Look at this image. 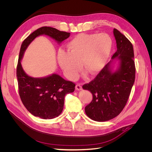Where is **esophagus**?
<instances>
[{
    "label": "esophagus",
    "mask_w": 152,
    "mask_h": 152,
    "mask_svg": "<svg viewBox=\"0 0 152 152\" xmlns=\"http://www.w3.org/2000/svg\"><path fill=\"white\" fill-rule=\"evenodd\" d=\"M75 89H76V90H77V91H80V90H82V86L80 85V84H77L76 85V86H75Z\"/></svg>",
    "instance_id": "34e87169"
}]
</instances>
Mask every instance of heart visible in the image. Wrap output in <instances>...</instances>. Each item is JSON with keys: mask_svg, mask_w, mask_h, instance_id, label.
<instances>
[{"mask_svg": "<svg viewBox=\"0 0 152 152\" xmlns=\"http://www.w3.org/2000/svg\"><path fill=\"white\" fill-rule=\"evenodd\" d=\"M112 48V40L107 34H80L68 43L66 52L59 50L58 62L70 80L78 77L81 65L86 72L96 75L105 65Z\"/></svg>", "mask_w": 152, "mask_h": 152, "instance_id": "1", "label": "heart"}]
</instances>
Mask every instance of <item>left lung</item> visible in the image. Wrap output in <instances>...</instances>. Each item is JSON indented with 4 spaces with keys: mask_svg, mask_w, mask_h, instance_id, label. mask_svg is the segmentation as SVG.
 Segmentation results:
<instances>
[{
    "mask_svg": "<svg viewBox=\"0 0 152 152\" xmlns=\"http://www.w3.org/2000/svg\"><path fill=\"white\" fill-rule=\"evenodd\" d=\"M117 51L95 79L82 88L89 91L93 100L85 108L92 120L104 122L118 115L125 107L135 80V65L132 45L125 35L113 29ZM118 63L115 70L113 64Z\"/></svg>",
    "mask_w": 152,
    "mask_h": 152,
    "instance_id": "1",
    "label": "left lung"
}]
</instances>
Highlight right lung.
I'll use <instances>...</instances> for the list:
<instances>
[{
	"label": "right lung",
	"instance_id": "right-lung-1",
	"mask_svg": "<svg viewBox=\"0 0 152 152\" xmlns=\"http://www.w3.org/2000/svg\"><path fill=\"white\" fill-rule=\"evenodd\" d=\"M45 35L60 44L70 33L59 31L49 26H43L34 31L24 40L20 48L16 69L19 94L23 104L35 117L52 119L63 111L65 96L75 91V84L66 80L56 73L35 78L27 75L21 61L26 49L36 37Z\"/></svg>",
	"mask_w": 152,
	"mask_h": 152
}]
</instances>
